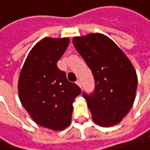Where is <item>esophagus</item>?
Here are the masks:
<instances>
[{"instance_id": "obj_1", "label": "esophagus", "mask_w": 150, "mask_h": 150, "mask_svg": "<svg viewBox=\"0 0 150 150\" xmlns=\"http://www.w3.org/2000/svg\"><path fill=\"white\" fill-rule=\"evenodd\" d=\"M76 84H77L79 88H81V82H80V80H79V79H78V80L76 81Z\"/></svg>"}]
</instances>
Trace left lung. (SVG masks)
Wrapping results in <instances>:
<instances>
[{"mask_svg":"<svg viewBox=\"0 0 150 150\" xmlns=\"http://www.w3.org/2000/svg\"><path fill=\"white\" fill-rule=\"evenodd\" d=\"M72 43L94 75V93L83 94L93 121L101 127L118 124L135 100L138 77L132 63L119 46L103 34L75 36Z\"/></svg>","mask_w":150,"mask_h":150,"instance_id":"obj_1","label":"left lung"}]
</instances>
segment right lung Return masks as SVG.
<instances>
[{
	"label": "right lung",
	"instance_id": "obj_1",
	"mask_svg": "<svg viewBox=\"0 0 150 150\" xmlns=\"http://www.w3.org/2000/svg\"><path fill=\"white\" fill-rule=\"evenodd\" d=\"M69 43V37H45L36 43L22 66L18 82L19 100L32 120L52 131H62L71 124L72 104L81 93L57 67Z\"/></svg>",
	"mask_w": 150,
	"mask_h": 150
}]
</instances>
